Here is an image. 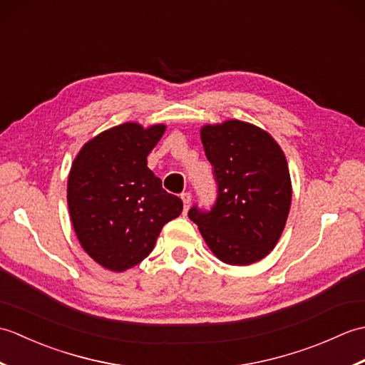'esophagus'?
Masks as SVG:
<instances>
[{"label":"esophagus","instance_id":"esophagus-1","mask_svg":"<svg viewBox=\"0 0 365 365\" xmlns=\"http://www.w3.org/2000/svg\"><path fill=\"white\" fill-rule=\"evenodd\" d=\"M180 197H182V200H183V207H185L183 212L187 213L190 205H191V192H182Z\"/></svg>","mask_w":365,"mask_h":365}]
</instances>
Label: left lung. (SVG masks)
Here are the masks:
<instances>
[{"label": "left lung", "instance_id": "obj_1", "mask_svg": "<svg viewBox=\"0 0 365 365\" xmlns=\"http://www.w3.org/2000/svg\"><path fill=\"white\" fill-rule=\"evenodd\" d=\"M200 139L218 196L208 212L192 207L190 220L221 262L251 265L273 251L290 212L285 155L265 130L235 119L202 127Z\"/></svg>", "mask_w": 365, "mask_h": 365}]
</instances>
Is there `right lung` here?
<instances>
[{
  "label": "right lung",
  "mask_w": 365,
  "mask_h": 365,
  "mask_svg": "<svg viewBox=\"0 0 365 365\" xmlns=\"http://www.w3.org/2000/svg\"><path fill=\"white\" fill-rule=\"evenodd\" d=\"M165 130L125 122L92 138L72 163L67 204L75 234L98 265L115 273L143 262L163 226L182 213V199L147 168Z\"/></svg>",
  "instance_id": "right-lung-1"
}]
</instances>
